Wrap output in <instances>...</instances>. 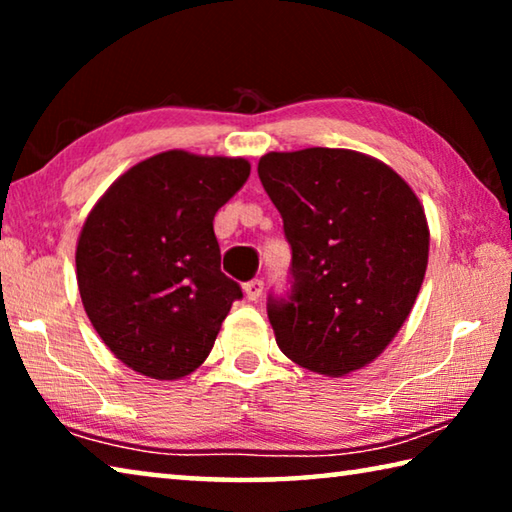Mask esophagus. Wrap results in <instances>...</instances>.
I'll return each mask as SVG.
<instances>
[{"label":"esophagus","mask_w":512,"mask_h":512,"mask_svg":"<svg viewBox=\"0 0 512 512\" xmlns=\"http://www.w3.org/2000/svg\"><path fill=\"white\" fill-rule=\"evenodd\" d=\"M262 291H264V280H259V277L244 284V293L248 300H257L259 296H262Z\"/></svg>","instance_id":"esophagus-1"}]
</instances>
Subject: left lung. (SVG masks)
Wrapping results in <instances>:
<instances>
[{
    "label": "left lung",
    "instance_id": "1",
    "mask_svg": "<svg viewBox=\"0 0 512 512\" xmlns=\"http://www.w3.org/2000/svg\"><path fill=\"white\" fill-rule=\"evenodd\" d=\"M257 173L291 246V287L266 302L277 345L320 375L366 366L404 325L427 271L418 196L348 149L268 153Z\"/></svg>",
    "mask_w": 512,
    "mask_h": 512
}]
</instances>
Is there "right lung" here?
<instances>
[{
    "label": "right lung",
    "mask_w": 512,
    "mask_h": 512,
    "mask_svg": "<svg viewBox=\"0 0 512 512\" xmlns=\"http://www.w3.org/2000/svg\"><path fill=\"white\" fill-rule=\"evenodd\" d=\"M250 176L244 158L167 151L103 194L76 246L83 307L110 352L153 379L207 359L241 287L221 271L214 214Z\"/></svg>",
    "instance_id": "add662e5"
}]
</instances>
